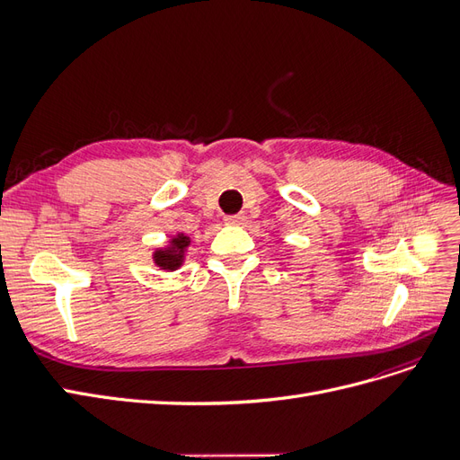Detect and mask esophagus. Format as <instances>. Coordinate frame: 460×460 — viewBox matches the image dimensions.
I'll return each instance as SVG.
<instances>
[{"mask_svg": "<svg viewBox=\"0 0 460 460\" xmlns=\"http://www.w3.org/2000/svg\"><path fill=\"white\" fill-rule=\"evenodd\" d=\"M225 222H226V225H232V226H240V225H243V222H245V215H230V217H226L225 218Z\"/></svg>", "mask_w": 460, "mask_h": 460, "instance_id": "34e87169", "label": "esophagus"}]
</instances>
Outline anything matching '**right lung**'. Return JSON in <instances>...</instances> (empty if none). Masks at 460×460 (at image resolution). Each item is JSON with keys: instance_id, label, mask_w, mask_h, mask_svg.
<instances>
[{"instance_id": "add662e5", "label": "right lung", "mask_w": 460, "mask_h": 460, "mask_svg": "<svg viewBox=\"0 0 460 460\" xmlns=\"http://www.w3.org/2000/svg\"><path fill=\"white\" fill-rule=\"evenodd\" d=\"M190 238L186 234L178 232L176 235H172L169 245L166 247H159L153 252V262L157 264L161 270H178L184 264V257H186V249L190 245Z\"/></svg>"}]
</instances>
